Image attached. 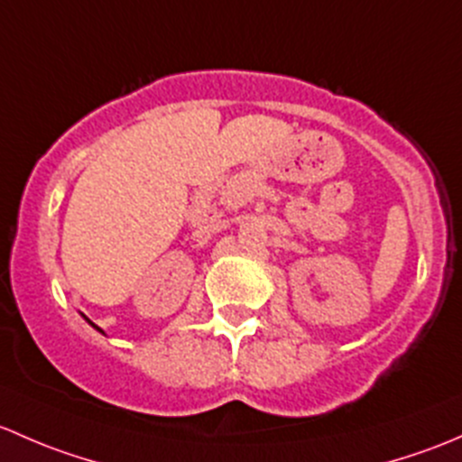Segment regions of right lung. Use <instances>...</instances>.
<instances>
[{
    "label": "right lung",
    "mask_w": 462,
    "mask_h": 462,
    "mask_svg": "<svg viewBox=\"0 0 462 462\" xmlns=\"http://www.w3.org/2000/svg\"><path fill=\"white\" fill-rule=\"evenodd\" d=\"M90 322V320H88ZM90 325H93V322H90ZM95 327V325H93ZM95 329H97V331H102V329H99V327H95Z\"/></svg>",
    "instance_id": "1"
}]
</instances>
